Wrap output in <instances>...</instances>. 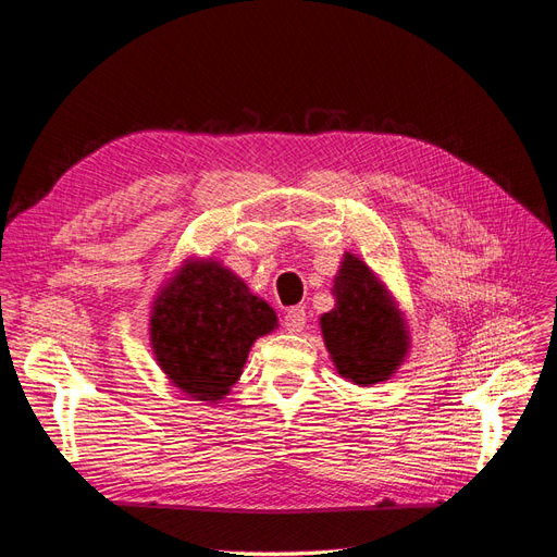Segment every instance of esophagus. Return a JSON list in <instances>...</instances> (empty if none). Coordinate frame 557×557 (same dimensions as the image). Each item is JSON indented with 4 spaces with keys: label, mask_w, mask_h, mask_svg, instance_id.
<instances>
[{
    "label": "esophagus",
    "mask_w": 557,
    "mask_h": 557,
    "mask_svg": "<svg viewBox=\"0 0 557 557\" xmlns=\"http://www.w3.org/2000/svg\"><path fill=\"white\" fill-rule=\"evenodd\" d=\"M305 325H307V311L301 307H293V309H288V313L283 315V327L290 334L301 332L305 330Z\"/></svg>",
    "instance_id": "34e87169"
}]
</instances>
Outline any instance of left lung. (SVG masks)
<instances>
[{
  "mask_svg": "<svg viewBox=\"0 0 557 557\" xmlns=\"http://www.w3.org/2000/svg\"><path fill=\"white\" fill-rule=\"evenodd\" d=\"M332 295L336 305L320 315V330L336 372L356 385L391 379L411 344L393 295L367 262L350 252L334 276Z\"/></svg>",
  "mask_w": 557,
  "mask_h": 557,
  "instance_id": "obj_1",
  "label": "left lung"
}]
</instances>
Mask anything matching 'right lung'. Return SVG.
I'll list each match as a JSON object with an SVG mask.
<instances>
[{
    "label": "right lung",
    "mask_w": 557,
    "mask_h": 557,
    "mask_svg": "<svg viewBox=\"0 0 557 557\" xmlns=\"http://www.w3.org/2000/svg\"><path fill=\"white\" fill-rule=\"evenodd\" d=\"M276 325L274 309L227 267L185 260L153 301L150 346L176 387L215 404L239 381L250 346Z\"/></svg>",
    "instance_id": "right-lung-1"
}]
</instances>
